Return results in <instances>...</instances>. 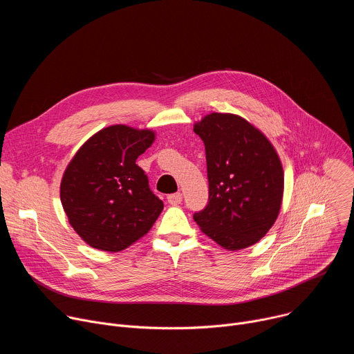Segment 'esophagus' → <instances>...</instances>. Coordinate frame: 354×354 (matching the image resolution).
Returning a JSON list of instances; mask_svg holds the SVG:
<instances>
[{"mask_svg":"<svg viewBox=\"0 0 354 354\" xmlns=\"http://www.w3.org/2000/svg\"><path fill=\"white\" fill-rule=\"evenodd\" d=\"M167 198H168V203H169L171 206H178V205H180V201H182V193L169 194Z\"/></svg>","mask_w":354,"mask_h":354,"instance_id":"1","label":"esophagus"}]
</instances>
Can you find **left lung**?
<instances>
[{"label": "left lung", "mask_w": 354, "mask_h": 354, "mask_svg": "<svg viewBox=\"0 0 354 354\" xmlns=\"http://www.w3.org/2000/svg\"><path fill=\"white\" fill-rule=\"evenodd\" d=\"M206 147L209 205L193 220L221 248L259 242L281 209L284 172L269 138L234 113H209L193 124Z\"/></svg>", "instance_id": "left-lung-1"}]
</instances>
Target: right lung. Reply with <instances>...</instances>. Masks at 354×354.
Returning a JSON list of instances; mask_svg holds the SVG:
<instances>
[{"instance_id":"obj_1","label":"right lung","mask_w":354,"mask_h":354,"mask_svg":"<svg viewBox=\"0 0 354 354\" xmlns=\"http://www.w3.org/2000/svg\"><path fill=\"white\" fill-rule=\"evenodd\" d=\"M156 131L113 124L91 136L68 162L60 198L70 225L89 246L120 252L154 225L162 201L149 190L138 156Z\"/></svg>"}]
</instances>
